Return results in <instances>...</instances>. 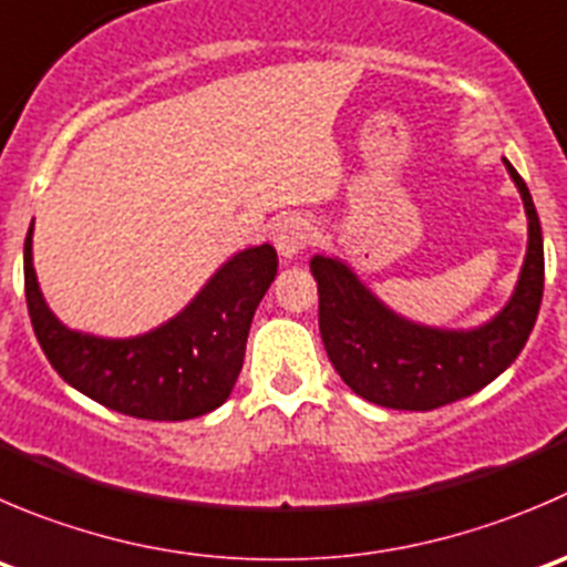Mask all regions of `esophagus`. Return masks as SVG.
<instances>
[{"label":"esophagus","instance_id":"1","mask_svg":"<svg viewBox=\"0 0 567 567\" xmlns=\"http://www.w3.org/2000/svg\"><path fill=\"white\" fill-rule=\"evenodd\" d=\"M312 238V227L305 216L293 213V216H285L282 221L274 229V246L282 257H296L307 249Z\"/></svg>","mask_w":567,"mask_h":567}]
</instances>
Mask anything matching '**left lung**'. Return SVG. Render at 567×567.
<instances>
[{"label": "left lung", "instance_id": "left-lung-1", "mask_svg": "<svg viewBox=\"0 0 567 567\" xmlns=\"http://www.w3.org/2000/svg\"><path fill=\"white\" fill-rule=\"evenodd\" d=\"M504 166L529 216V249L513 299L485 327H417L390 312L340 260L312 257L323 349L340 379L365 401L390 410H437L491 384L529 340L543 301V233L529 188L507 161Z\"/></svg>", "mask_w": 567, "mask_h": 567}]
</instances>
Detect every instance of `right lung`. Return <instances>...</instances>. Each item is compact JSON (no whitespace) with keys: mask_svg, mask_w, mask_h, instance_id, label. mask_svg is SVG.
I'll use <instances>...</instances> for the list:
<instances>
[{"mask_svg":"<svg viewBox=\"0 0 567 567\" xmlns=\"http://www.w3.org/2000/svg\"><path fill=\"white\" fill-rule=\"evenodd\" d=\"M274 277L277 251L246 249L177 318L141 338L107 340L71 332L49 312L32 268V227L24 240L27 310L47 360L87 399L144 421H188L227 401Z\"/></svg>","mask_w":567,"mask_h":567,"instance_id":"obj_1","label":"right lung"}]
</instances>
